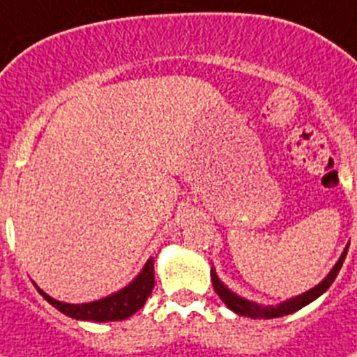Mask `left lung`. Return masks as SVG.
<instances>
[{"instance_id": "8db88e82", "label": "left lung", "mask_w": 357, "mask_h": 357, "mask_svg": "<svg viewBox=\"0 0 357 357\" xmlns=\"http://www.w3.org/2000/svg\"><path fill=\"white\" fill-rule=\"evenodd\" d=\"M349 244L344 246L343 253H341V257L337 259V263L332 266V270L328 272V275H326V278L323 279L319 284H316V287L310 288L308 291H303V294H299V296L291 297V299H287V301L279 303V305H275V306L273 305L263 306V305H259V303L250 301V299H244V297L237 296L235 291L229 290L225 282L220 281L213 266H211V282H213L215 291H217V296L222 299V303L228 306L229 310H234L235 314H238V316L252 317V319H273V317L288 316V314H294V312L301 310L303 306L310 305L312 301H316L317 297L323 296V294H325V291L331 288V284L334 282V279L337 278V273H340L341 266H343V261H344V257H347V252H349Z\"/></svg>"}]
</instances>
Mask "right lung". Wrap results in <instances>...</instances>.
<instances>
[{
	"label": "right lung",
	"mask_w": 357,
	"mask_h": 357,
	"mask_svg": "<svg viewBox=\"0 0 357 357\" xmlns=\"http://www.w3.org/2000/svg\"><path fill=\"white\" fill-rule=\"evenodd\" d=\"M153 264H155V261H153V257H149L142 270H140V273L129 282L128 287L120 288L119 291H114L111 296H105L91 303L73 305V303L58 301V299H54V297L41 290L36 282H34V287L47 303H51L56 310H60L61 314H66L73 319L98 321V323L122 321L140 310L146 305L147 297L151 296V290L155 287V268H153Z\"/></svg>",
	"instance_id": "obj_1"
}]
</instances>
